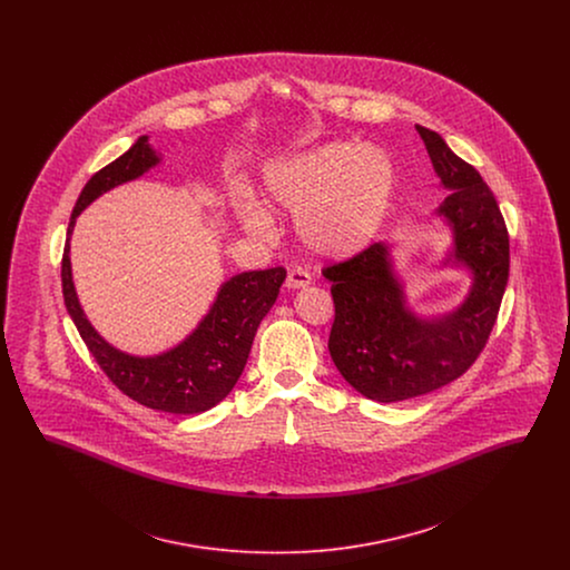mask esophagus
Segmentation results:
<instances>
[{"label": "esophagus", "mask_w": 570, "mask_h": 570, "mask_svg": "<svg viewBox=\"0 0 570 570\" xmlns=\"http://www.w3.org/2000/svg\"><path fill=\"white\" fill-rule=\"evenodd\" d=\"M309 284H312V275L305 272V269L295 267L293 272H288V277H286V288H291V291H298V288H305V286H309Z\"/></svg>", "instance_id": "1"}]
</instances>
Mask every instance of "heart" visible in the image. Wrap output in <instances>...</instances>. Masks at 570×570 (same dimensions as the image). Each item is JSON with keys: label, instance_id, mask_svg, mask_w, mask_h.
Masks as SVG:
<instances>
[{"label": "heart", "instance_id": "b5f03b06", "mask_svg": "<svg viewBox=\"0 0 570 570\" xmlns=\"http://www.w3.org/2000/svg\"><path fill=\"white\" fill-rule=\"evenodd\" d=\"M397 191V166L379 147L326 142L273 160L263 173V205H233L247 235H272L273 216L295 217L298 244L328 261L351 258L379 235Z\"/></svg>", "mask_w": 570, "mask_h": 570}]
</instances>
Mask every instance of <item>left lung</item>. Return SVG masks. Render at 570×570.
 Returning a JSON list of instances; mask_svg holds the SVG:
<instances>
[{"instance_id":"left-lung-1","label":"left lung","mask_w":570,"mask_h":570,"mask_svg":"<svg viewBox=\"0 0 570 570\" xmlns=\"http://www.w3.org/2000/svg\"><path fill=\"white\" fill-rule=\"evenodd\" d=\"M446 198L435 217L449 230L438 269L468 275V293L446 312L421 314L395 265L397 242H379L326 267L335 303L328 353L367 400L391 404L460 379L483 351L509 282V233L479 170L438 132L416 126Z\"/></svg>"}]
</instances>
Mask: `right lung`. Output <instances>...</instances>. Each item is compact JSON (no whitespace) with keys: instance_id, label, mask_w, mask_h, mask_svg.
Listing matches in <instances>:
<instances>
[{"instance_id":"1","label":"right lung","mask_w":570,"mask_h":570,"mask_svg":"<svg viewBox=\"0 0 570 570\" xmlns=\"http://www.w3.org/2000/svg\"><path fill=\"white\" fill-rule=\"evenodd\" d=\"M163 164V154L138 136L115 163L98 170L82 188L72 209L61 261L63 301L89 353L128 397L170 414H196L219 404L237 384L261 321L272 309L286 279L282 267L244 272L224 279L207 314L173 348L158 354H130L107 342L89 323L72 279L70 237L77 217L102 194L135 181Z\"/></svg>"}]
</instances>
